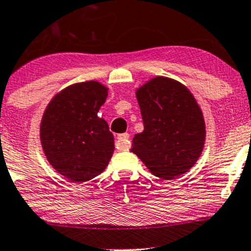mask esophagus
Returning <instances> with one entry per match:
<instances>
[{
    "label": "esophagus",
    "instance_id": "1",
    "mask_svg": "<svg viewBox=\"0 0 251 251\" xmlns=\"http://www.w3.org/2000/svg\"><path fill=\"white\" fill-rule=\"evenodd\" d=\"M118 139V149H120L122 151H127L131 148V143H129V134L128 133H123L119 134L117 137Z\"/></svg>",
    "mask_w": 251,
    "mask_h": 251
}]
</instances>
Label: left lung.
I'll return each mask as SVG.
<instances>
[{"label":"left lung","instance_id":"1","mask_svg":"<svg viewBox=\"0 0 251 251\" xmlns=\"http://www.w3.org/2000/svg\"><path fill=\"white\" fill-rule=\"evenodd\" d=\"M144 131L134 135L131 151L152 175L176 179L195 165L205 144V122L185 85L154 76L135 91Z\"/></svg>","mask_w":251,"mask_h":251}]
</instances>
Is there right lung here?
Here are the masks:
<instances>
[{"mask_svg":"<svg viewBox=\"0 0 251 251\" xmlns=\"http://www.w3.org/2000/svg\"><path fill=\"white\" fill-rule=\"evenodd\" d=\"M107 96L101 82H76L57 92L42 114L40 140L46 158L57 174L74 183L101 174L113 154V134L98 117Z\"/></svg>","mask_w":251,"mask_h":251,"instance_id":"add662e5","label":"right lung"}]
</instances>
